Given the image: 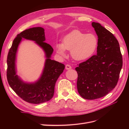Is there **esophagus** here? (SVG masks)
I'll list each match as a JSON object with an SVG mask.
<instances>
[{"mask_svg": "<svg viewBox=\"0 0 129 129\" xmlns=\"http://www.w3.org/2000/svg\"><path fill=\"white\" fill-rule=\"evenodd\" d=\"M72 68V67L71 66H70L69 64H66V69H67V70H68V69H71Z\"/></svg>", "mask_w": 129, "mask_h": 129, "instance_id": "1", "label": "esophagus"}]
</instances>
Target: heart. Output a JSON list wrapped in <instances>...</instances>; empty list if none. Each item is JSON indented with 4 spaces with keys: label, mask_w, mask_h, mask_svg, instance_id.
I'll return each mask as SVG.
<instances>
[{
    "label": "heart",
    "mask_w": 129,
    "mask_h": 129,
    "mask_svg": "<svg viewBox=\"0 0 129 129\" xmlns=\"http://www.w3.org/2000/svg\"><path fill=\"white\" fill-rule=\"evenodd\" d=\"M97 44L98 39L95 34L74 30L64 37L62 44H56L55 48L57 53L62 55H64L65 50H71L72 58L81 61L87 59L94 53Z\"/></svg>",
    "instance_id": "obj_1"
}]
</instances>
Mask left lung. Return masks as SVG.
I'll use <instances>...</instances> for the list:
<instances>
[{
    "instance_id": "8db88e82",
    "label": "left lung",
    "mask_w": 129,
    "mask_h": 129,
    "mask_svg": "<svg viewBox=\"0 0 129 129\" xmlns=\"http://www.w3.org/2000/svg\"><path fill=\"white\" fill-rule=\"evenodd\" d=\"M98 36L97 54L77 64V88L87 100L102 97L115 88L123 66L122 55L115 37L99 23L91 24Z\"/></svg>"
}]
</instances>
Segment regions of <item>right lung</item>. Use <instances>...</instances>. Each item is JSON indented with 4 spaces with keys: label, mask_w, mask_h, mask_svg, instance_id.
Masks as SVG:
<instances>
[{
    "label": "right lung",
    "mask_w": 129,
    "mask_h": 129,
    "mask_svg": "<svg viewBox=\"0 0 129 129\" xmlns=\"http://www.w3.org/2000/svg\"><path fill=\"white\" fill-rule=\"evenodd\" d=\"M22 38L33 40L44 49L47 59L45 68L40 80L36 84H25L18 79L15 69L16 50ZM45 30L42 27H33L18 34L12 43L7 58V79L10 86L17 94L26 102L40 104L51 99L54 93L55 83L64 69V64L50 57L53 48L45 42Z\"/></svg>",
    "instance_id": "add662e5"
}]
</instances>
